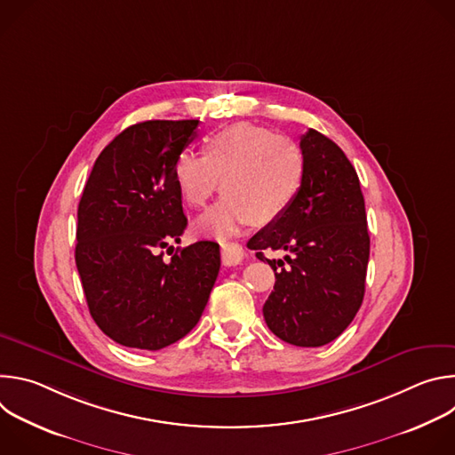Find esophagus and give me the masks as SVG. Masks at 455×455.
I'll use <instances>...</instances> for the list:
<instances>
[{
	"label": "esophagus",
	"mask_w": 455,
	"mask_h": 455,
	"mask_svg": "<svg viewBox=\"0 0 455 455\" xmlns=\"http://www.w3.org/2000/svg\"><path fill=\"white\" fill-rule=\"evenodd\" d=\"M244 248L237 243H223L221 244V261L225 267H235L243 261Z\"/></svg>",
	"instance_id": "esophagus-1"
}]
</instances>
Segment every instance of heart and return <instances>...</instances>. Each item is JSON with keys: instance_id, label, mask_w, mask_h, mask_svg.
I'll use <instances>...</instances> for the list:
<instances>
[{"instance_id": "heart-1", "label": "heart", "mask_w": 455, "mask_h": 455, "mask_svg": "<svg viewBox=\"0 0 455 455\" xmlns=\"http://www.w3.org/2000/svg\"><path fill=\"white\" fill-rule=\"evenodd\" d=\"M306 178L302 149L265 125L237 122L204 139V155L183 149L172 162L181 200L204 207L220 188L225 196L194 223V234L235 235L250 221H277L297 200Z\"/></svg>"}]
</instances>
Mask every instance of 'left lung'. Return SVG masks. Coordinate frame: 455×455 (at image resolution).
Returning <instances> with one entry per match:
<instances>
[{"instance_id":"obj_1","label":"left lung","mask_w":455,"mask_h":455,"mask_svg":"<svg viewBox=\"0 0 455 455\" xmlns=\"http://www.w3.org/2000/svg\"><path fill=\"white\" fill-rule=\"evenodd\" d=\"M300 149L306 178L297 200L248 248L275 272L263 306L270 331L299 347H320L342 335L362 306L369 232L360 180L344 151L315 129L302 135ZM265 249L290 251L291 267L267 259Z\"/></svg>"}]
</instances>
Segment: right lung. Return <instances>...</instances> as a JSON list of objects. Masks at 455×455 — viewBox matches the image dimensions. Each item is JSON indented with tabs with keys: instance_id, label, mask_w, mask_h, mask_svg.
I'll use <instances>...</instances> for the list:
<instances>
[{
	"instance_id": "1",
	"label": "right lung",
	"mask_w": 455,
	"mask_h": 455,
	"mask_svg": "<svg viewBox=\"0 0 455 455\" xmlns=\"http://www.w3.org/2000/svg\"><path fill=\"white\" fill-rule=\"evenodd\" d=\"M200 120H148L95 160L77 211L76 263L97 326L116 344L158 351L196 326L220 274V244L185 248L172 162ZM172 255L163 259V250Z\"/></svg>"
}]
</instances>
